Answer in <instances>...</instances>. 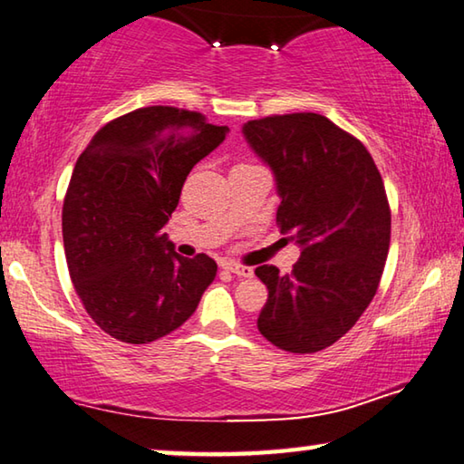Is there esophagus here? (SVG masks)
<instances>
[{
    "label": "esophagus",
    "instance_id": "1",
    "mask_svg": "<svg viewBox=\"0 0 464 464\" xmlns=\"http://www.w3.org/2000/svg\"><path fill=\"white\" fill-rule=\"evenodd\" d=\"M225 268L229 270V272H233V275H237V276H254V268H249V266H244V264H237V262H227L225 264Z\"/></svg>",
    "mask_w": 464,
    "mask_h": 464
}]
</instances>
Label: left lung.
Masks as SVG:
<instances>
[{
    "mask_svg": "<svg viewBox=\"0 0 464 464\" xmlns=\"http://www.w3.org/2000/svg\"><path fill=\"white\" fill-rule=\"evenodd\" d=\"M244 136L276 179V225L301 247L289 275L264 264L258 330L275 347L318 353L355 326L391 247V206L372 154L320 113L247 121Z\"/></svg>",
    "mask_w": 464,
    "mask_h": 464,
    "instance_id": "obj_1",
    "label": "left lung"
}]
</instances>
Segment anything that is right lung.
Returning a JSON list of instances; mask_svg holds the SVG:
<instances>
[{
	"instance_id": "obj_1",
	"label": "right lung",
	"mask_w": 464,
	"mask_h": 464,
	"mask_svg": "<svg viewBox=\"0 0 464 464\" xmlns=\"http://www.w3.org/2000/svg\"><path fill=\"white\" fill-rule=\"evenodd\" d=\"M227 131L202 113L142 107L102 126L78 157L62 210L65 260L86 314L117 341L173 333L215 281L217 262L183 258L163 227Z\"/></svg>"
}]
</instances>
